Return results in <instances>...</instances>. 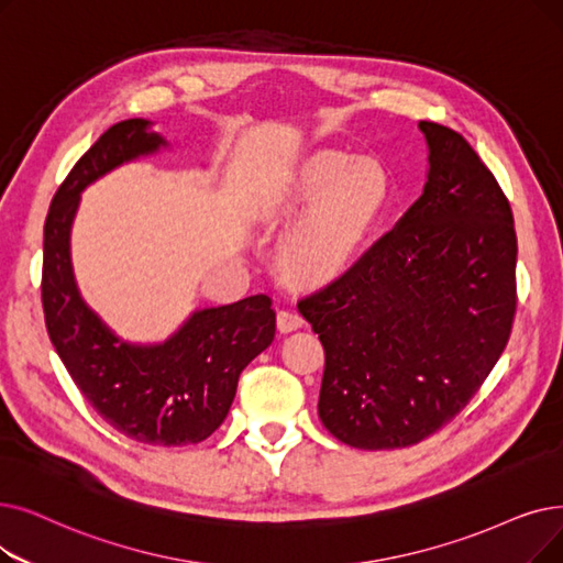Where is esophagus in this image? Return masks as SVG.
<instances>
[{
	"label": "esophagus",
	"mask_w": 563,
	"mask_h": 563,
	"mask_svg": "<svg viewBox=\"0 0 563 563\" xmlns=\"http://www.w3.org/2000/svg\"><path fill=\"white\" fill-rule=\"evenodd\" d=\"M276 324L280 333H289V331H297L303 327V317L297 310H278L276 314Z\"/></svg>",
	"instance_id": "esophagus-1"
}]
</instances>
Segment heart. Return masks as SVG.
<instances>
[{
    "label": "heart",
    "mask_w": 563,
    "mask_h": 563,
    "mask_svg": "<svg viewBox=\"0 0 563 563\" xmlns=\"http://www.w3.org/2000/svg\"><path fill=\"white\" fill-rule=\"evenodd\" d=\"M388 179L373 158L350 163L345 154H322L268 200L272 221H289L308 209L283 243V264L301 283H327L347 264L365 228L386 200Z\"/></svg>",
    "instance_id": "1"
}]
</instances>
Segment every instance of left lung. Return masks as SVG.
Segmentation results:
<instances>
[{
    "instance_id": "left-lung-1",
    "label": "left lung",
    "mask_w": 563,
    "mask_h": 563,
    "mask_svg": "<svg viewBox=\"0 0 563 563\" xmlns=\"http://www.w3.org/2000/svg\"><path fill=\"white\" fill-rule=\"evenodd\" d=\"M421 198L350 272L299 301L327 365L320 419L342 444L405 449L444 428L499 361L516 314L508 200L460 133L419 121Z\"/></svg>"
}]
</instances>
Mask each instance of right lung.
Returning <instances> with one entry per match:
<instances>
[{
    "instance_id": "add662e5",
    "label": "right lung",
    "mask_w": 563,
    "mask_h": 563,
    "mask_svg": "<svg viewBox=\"0 0 563 563\" xmlns=\"http://www.w3.org/2000/svg\"><path fill=\"white\" fill-rule=\"evenodd\" d=\"M150 119L108 129L70 169L43 230V312L53 345L89 405L140 444H198L232 407L239 375L274 342L272 299L255 295L230 306L198 308L169 338H119L80 295L70 260V230L80 195L114 167L167 150Z\"/></svg>"
}]
</instances>
